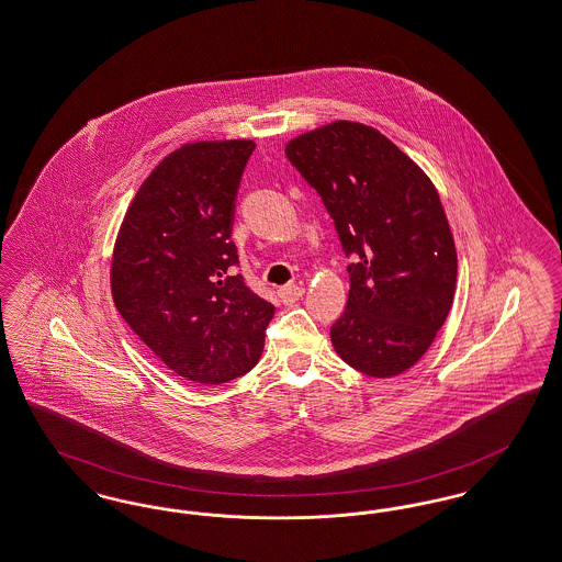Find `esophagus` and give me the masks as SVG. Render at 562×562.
Segmentation results:
<instances>
[{
    "label": "esophagus",
    "instance_id": "34e87169",
    "mask_svg": "<svg viewBox=\"0 0 562 562\" xmlns=\"http://www.w3.org/2000/svg\"><path fill=\"white\" fill-rule=\"evenodd\" d=\"M303 292H305V289L299 286V284H286V286L278 289V296L284 305H292L294 301H299L303 296Z\"/></svg>",
    "mask_w": 562,
    "mask_h": 562
}]
</instances>
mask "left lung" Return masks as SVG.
<instances>
[{"instance_id":"8db88e82","label":"left lung","mask_w":562,"mask_h":562,"mask_svg":"<svg viewBox=\"0 0 562 562\" xmlns=\"http://www.w3.org/2000/svg\"><path fill=\"white\" fill-rule=\"evenodd\" d=\"M349 263L347 307L330 326L340 360L389 379L427 353L453 301L458 257L427 173L381 132L335 121L286 144Z\"/></svg>"}]
</instances>
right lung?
<instances>
[{
	"label": "right lung",
	"instance_id": "obj_1",
	"mask_svg": "<svg viewBox=\"0 0 562 562\" xmlns=\"http://www.w3.org/2000/svg\"><path fill=\"white\" fill-rule=\"evenodd\" d=\"M252 150L250 139L183 144L139 186L114 243L119 314L186 381L247 374L276 312L234 270V209Z\"/></svg>",
	"mask_w": 562,
	"mask_h": 562
}]
</instances>
